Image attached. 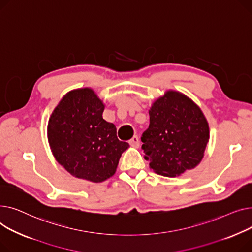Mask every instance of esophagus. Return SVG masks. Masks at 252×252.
<instances>
[{"label":"esophagus","mask_w":252,"mask_h":252,"mask_svg":"<svg viewBox=\"0 0 252 252\" xmlns=\"http://www.w3.org/2000/svg\"><path fill=\"white\" fill-rule=\"evenodd\" d=\"M129 143H130V145L132 146V147H135V149H137V147H139V138L135 135V136H133L131 139H130V141H129Z\"/></svg>","instance_id":"34e87169"}]
</instances>
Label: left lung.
<instances>
[{"instance_id":"left-lung-1","label":"left lung","mask_w":252,"mask_h":252,"mask_svg":"<svg viewBox=\"0 0 252 252\" xmlns=\"http://www.w3.org/2000/svg\"><path fill=\"white\" fill-rule=\"evenodd\" d=\"M150 126L141 136L144 158L157 174L176 177L201 161L210 139L199 107L181 93L169 91L150 110Z\"/></svg>"}]
</instances>
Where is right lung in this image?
<instances>
[{
	"label": "right lung",
	"mask_w": 252,
	"mask_h": 252,
	"mask_svg": "<svg viewBox=\"0 0 252 252\" xmlns=\"http://www.w3.org/2000/svg\"><path fill=\"white\" fill-rule=\"evenodd\" d=\"M105 105L91 88L69 92L52 113L48 139L56 160L72 176L92 182L112 177L129 144L103 120Z\"/></svg>",
	"instance_id": "add662e5"
}]
</instances>
